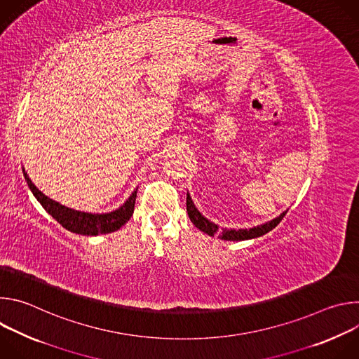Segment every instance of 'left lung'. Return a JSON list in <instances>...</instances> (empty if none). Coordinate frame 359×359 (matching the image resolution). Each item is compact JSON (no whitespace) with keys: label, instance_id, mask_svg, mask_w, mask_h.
Instances as JSON below:
<instances>
[{"label":"left lung","instance_id":"1","mask_svg":"<svg viewBox=\"0 0 359 359\" xmlns=\"http://www.w3.org/2000/svg\"><path fill=\"white\" fill-rule=\"evenodd\" d=\"M186 209H187V215H189V219L191 220V223L198 229L201 230L203 233H206L209 236H217L222 238V240H229V241H241V240H250V238H255V237H260L269 231H271L281 220L283 217L287 215V212H283L278 217L273 219L271 222H267L262 226H257V227H252V229H238V230H234V229H223L220 231L219 226L209 222L206 217L201 216V213L196 209L194 203L190 197V194L187 193V197H186Z\"/></svg>","mask_w":359,"mask_h":359}]
</instances>
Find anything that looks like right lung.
Listing matches in <instances>:
<instances>
[{"instance_id":"right-lung-1","label":"right lung","mask_w":359,"mask_h":359,"mask_svg":"<svg viewBox=\"0 0 359 359\" xmlns=\"http://www.w3.org/2000/svg\"><path fill=\"white\" fill-rule=\"evenodd\" d=\"M24 177L28 183V187L31 189L35 198L41 203V206L53 216L64 229L82 234V236H97V234H107L119 230L125 223L129 222L130 216L135 210V200L137 189L130 194V197L122 204V206L111 213L104 215H92L85 212H78L69 208L62 206V204L57 203L55 200L49 198L45 196L41 190L36 189V186L31 182L27 172L22 169Z\"/></svg>"}]
</instances>
